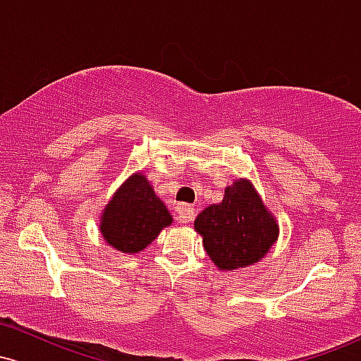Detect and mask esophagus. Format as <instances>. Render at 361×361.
<instances>
[{
    "label": "esophagus",
    "instance_id": "1",
    "mask_svg": "<svg viewBox=\"0 0 361 361\" xmlns=\"http://www.w3.org/2000/svg\"><path fill=\"white\" fill-rule=\"evenodd\" d=\"M176 215H178V221H180L181 224H188V222L193 221L195 210L190 204H178L176 205Z\"/></svg>",
    "mask_w": 361,
    "mask_h": 361
}]
</instances>
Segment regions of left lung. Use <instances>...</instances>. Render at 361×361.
<instances>
[{
  "label": "left lung",
  "mask_w": 361,
  "mask_h": 361,
  "mask_svg": "<svg viewBox=\"0 0 361 361\" xmlns=\"http://www.w3.org/2000/svg\"><path fill=\"white\" fill-rule=\"evenodd\" d=\"M193 227L204 239L209 258L222 271L258 263L280 233L275 215L246 178L227 186L221 204L202 210Z\"/></svg>",
  "instance_id": "1"
}]
</instances>
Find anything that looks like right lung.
Instances as JSON below:
<instances>
[{"mask_svg": "<svg viewBox=\"0 0 361 361\" xmlns=\"http://www.w3.org/2000/svg\"><path fill=\"white\" fill-rule=\"evenodd\" d=\"M171 224L168 207L154 193L144 173L139 171L128 176L105 205L100 233L106 244L117 251L137 255Z\"/></svg>", "mask_w": 361, "mask_h": 361, "instance_id": "right-lung-1", "label": "right lung"}]
</instances>
